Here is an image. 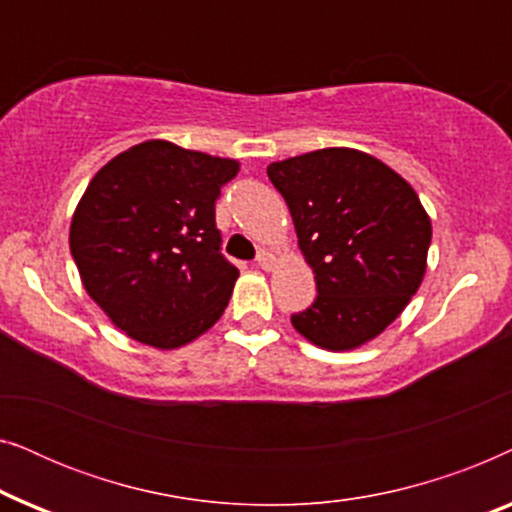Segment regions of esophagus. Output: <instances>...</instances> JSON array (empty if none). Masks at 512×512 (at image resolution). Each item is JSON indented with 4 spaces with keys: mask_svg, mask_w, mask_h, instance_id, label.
Returning <instances> with one entry per match:
<instances>
[{
    "mask_svg": "<svg viewBox=\"0 0 512 512\" xmlns=\"http://www.w3.org/2000/svg\"><path fill=\"white\" fill-rule=\"evenodd\" d=\"M272 263H275V261H272V254H268V251H265V249L258 251V256H256V265H258V268L270 270Z\"/></svg>",
    "mask_w": 512,
    "mask_h": 512,
    "instance_id": "1",
    "label": "esophagus"
}]
</instances>
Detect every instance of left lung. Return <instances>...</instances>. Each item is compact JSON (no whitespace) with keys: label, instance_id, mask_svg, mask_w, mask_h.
<instances>
[{"label":"left lung","instance_id":"8db88e82","mask_svg":"<svg viewBox=\"0 0 512 512\" xmlns=\"http://www.w3.org/2000/svg\"><path fill=\"white\" fill-rule=\"evenodd\" d=\"M268 177L286 200L319 293L293 314V328L328 352L366 345L424 279L431 219L415 188L347 146L270 163Z\"/></svg>","mask_w":512,"mask_h":512}]
</instances>
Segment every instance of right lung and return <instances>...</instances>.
I'll list each match as a JSON object with an SVG mask.
<instances>
[{
    "mask_svg": "<svg viewBox=\"0 0 512 512\" xmlns=\"http://www.w3.org/2000/svg\"><path fill=\"white\" fill-rule=\"evenodd\" d=\"M240 163L149 139L90 179L69 226L83 289L111 324L156 349L207 333L240 277L221 254L214 202Z\"/></svg>",
    "mask_w": 512,
    "mask_h": 512,
    "instance_id": "1",
    "label": "right lung"
}]
</instances>
